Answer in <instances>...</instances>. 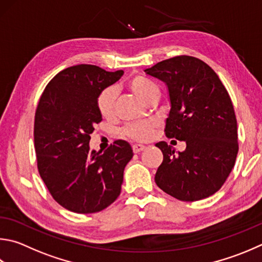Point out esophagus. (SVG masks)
<instances>
[{
	"label": "esophagus",
	"instance_id": "obj_1",
	"mask_svg": "<svg viewBox=\"0 0 262 262\" xmlns=\"http://www.w3.org/2000/svg\"><path fill=\"white\" fill-rule=\"evenodd\" d=\"M144 149H145V146L142 145V144H134V145H133V151H134V154H139V152L143 151Z\"/></svg>",
	"mask_w": 262,
	"mask_h": 262
}]
</instances>
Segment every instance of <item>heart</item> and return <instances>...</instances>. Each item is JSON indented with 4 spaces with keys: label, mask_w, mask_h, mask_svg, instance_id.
<instances>
[{
    "label": "heart",
    "mask_w": 262,
    "mask_h": 262,
    "mask_svg": "<svg viewBox=\"0 0 262 262\" xmlns=\"http://www.w3.org/2000/svg\"><path fill=\"white\" fill-rule=\"evenodd\" d=\"M130 92L136 95L145 103H149L156 97H159L160 88L154 80L143 74H136L132 77L127 82ZM117 93L115 88L107 87L103 89L97 96L96 105L97 110L103 118L110 119L116 111ZM154 130V123L151 121H142L127 125L122 128L121 134L134 141H145L149 139Z\"/></svg>",
    "instance_id": "1"
}]
</instances>
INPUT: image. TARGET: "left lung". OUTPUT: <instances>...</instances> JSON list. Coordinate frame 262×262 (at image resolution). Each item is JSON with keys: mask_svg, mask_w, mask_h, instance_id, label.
I'll list each match as a JSON object with an SVG mask.
<instances>
[{"mask_svg": "<svg viewBox=\"0 0 262 262\" xmlns=\"http://www.w3.org/2000/svg\"><path fill=\"white\" fill-rule=\"evenodd\" d=\"M145 73L167 84L166 136L187 143L182 152L164 141L156 144L164 155L157 185L183 202L212 196L229 177L238 154L237 120L226 87L210 66L192 56L159 61Z\"/></svg>", "mask_w": 262, "mask_h": 262, "instance_id": "8db88e82", "label": "left lung"}]
</instances>
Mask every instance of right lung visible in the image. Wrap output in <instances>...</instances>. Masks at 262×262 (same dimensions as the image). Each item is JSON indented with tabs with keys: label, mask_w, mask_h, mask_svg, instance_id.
I'll use <instances>...</instances> for the list:
<instances>
[{
	"label": "right lung",
	"mask_w": 262,
	"mask_h": 262,
	"mask_svg": "<svg viewBox=\"0 0 262 262\" xmlns=\"http://www.w3.org/2000/svg\"><path fill=\"white\" fill-rule=\"evenodd\" d=\"M122 74L96 65L71 66L56 74L41 95L34 119L37 169L52 198L66 210L96 213L120 194L132 146L118 140L102 154L90 150L89 141L94 125L102 121L97 96Z\"/></svg>",
	"instance_id": "1"
}]
</instances>
